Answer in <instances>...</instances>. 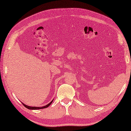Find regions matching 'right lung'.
I'll list each match as a JSON object with an SVG mask.
<instances>
[{"mask_svg": "<svg viewBox=\"0 0 131 131\" xmlns=\"http://www.w3.org/2000/svg\"><path fill=\"white\" fill-rule=\"evenodd\" d=\"M52 101H53V100L51 102V103L48 104L46 105L45 106L41 107H30V106H28V105H26V104H23H23L24 105V107H26L27 108L30 109V110H37V109H42V108H47L48 107H49V105L51 104L52 103Z\"/></svg>", "mask_w": 131, "mask_h": 131, "instance_id": "right-lung-1", "label": "right lung"}]
</instances>
